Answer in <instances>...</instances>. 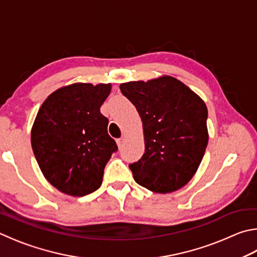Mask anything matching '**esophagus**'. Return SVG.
Instances as JSON below:
<instances>
[{
    "instance_id": "esophagus-1",
    "label": "esophagus",
    "mask_w": 257,
    "mask_h": 257,
    "mask_svg": "<svg viewBox=\"0 0 257 257\" xmlns=\"http://www.w3.org/2000/svg\"><path fill=\"white\" fill-rule=\"evenodd\" d=\"M115 142H116V145H118V147H121V146H122V144L124 143V138L123 137L118 138Z\"/></svg>"
}]
</instances>
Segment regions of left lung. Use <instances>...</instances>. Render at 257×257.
<instances>
[{
	"mask_svg": "<svg viewBox=\"0 0 257 257\" xmlns=\"http://www.w3.org/2000/svg\"><path fill=\"white\" fill-rule=\"evenodd\" d=\"M143 121L145 154L129 165L135 181L156 193H171L192 179L208 145V109L181 81L162 76L120 85Z\"/></svg>",
	"mask_w": 257,
	"mask_h": 257,
	"instance_id": "8db88e82",
	"label": "left lung"
}]
</instances>
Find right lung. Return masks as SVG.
Here are the masks:
<instances>
[{
    "instance_id": "obj_1",
    "label": "right lung",
    "mask_w": 257,
    "mask_h": 257,
    "mask_svg": "<svg viewBox=\"0 0 257 257\" xmlns=\"http://www.w3.org/2000/svg\"><path fill=\"white\" fill-rule=\"evenodd\" d=\"M111 84L74 83L45 100L31 129V146L49 183L73 197H84L102 184L104 167L118 151L100 112Z\"/></svg>"
}]
</instances>
